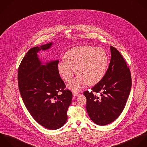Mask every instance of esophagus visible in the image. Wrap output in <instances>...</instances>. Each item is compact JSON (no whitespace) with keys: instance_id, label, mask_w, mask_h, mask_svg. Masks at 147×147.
Instances as JSON below:
<instances>
[{"instance_id":"esophagus-1","label":"esophagus","mask_w":147,"mask_h":147,"mask_svg":"<svg viewBox=\"0 0 147 147\" xmlns=\"http://www.w3.org/2000/svg\"><path fill=\"white\" fill-rule=\"evenodd\" d=\"M80 94V93L78 92H73V95L74 96H78Z\"/></svg>"}]
</instances>
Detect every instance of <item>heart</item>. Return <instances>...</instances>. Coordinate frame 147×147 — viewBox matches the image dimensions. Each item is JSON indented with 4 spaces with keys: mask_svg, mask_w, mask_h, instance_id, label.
Returning <instances> with one entry per match:
<instances>
[{
    "mask_svg": "<svg viewBox=\"0 0 147 147\" xmlns=\"http://www.w3.org/2000/svg\"><path fill=\"white\" fill-rule=\"evenodd\" d=\"M65 61L59 62L58 71L66 82H70L76 73L78 76L68 86L73 90L81 88L85 84L93 85L104 77L108 63L106 51L91 46H77L68 50L64 55Z\"/></svg>",
    "mask_w": 147,
    "mask_h": 147,
    "instance_id": "obj_1",
    "label": "heart"
}]
</instances>
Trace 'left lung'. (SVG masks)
<instances>
[{"label": "left lung", "mask_w": 147, "mask_h": 147, "mask_svg": "<svg viewBox=\"0 0 147 147\" xmlns=\"http://www.w3.org/2000/svg\"><path fill=\"white\" fill-rule=\"evenodd\" d=\"M111 59L102 79L84 94L90 119L99 125L114 121L123 111L132 86L129 68L119 51L111 46Z\"/></svg>", "instance_id": "obj_1"}]
</instances>
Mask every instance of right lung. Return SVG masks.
<instances>
[{"label": "right lung", "mask_w": 147, "mask_h": 147, "mask_svg": "<svg viewBox=\"0 0 147 147\" xmlns=\"http://www.w3.org/2000/svg\"><path fill=\"white\" fill-rule=\"evenodd\" d=\"M51 45L34 47L28 51L19 66L18 80L21 97L30 115L42 127L54 130L67 121L72 92L65 89L58 71L59 61L43 65L37 56L39 51L47 50Z\"/></svg>", "instance_id": "right-lung-1"}]
</instances>
